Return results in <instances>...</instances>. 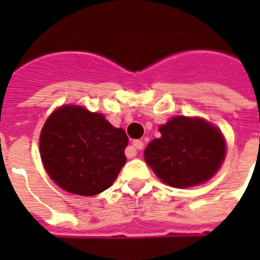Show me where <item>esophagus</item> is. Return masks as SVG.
<instances>
[{
  "instance_id": "1",
  "label": "esophagus",
  "mask_w": 260,
  "mask_h": 260,
  "mask_svg": "<svg viewBox=\"0 0 260 260\" xmlns=\"http://www.w3.org/2000/svg\"><path fill=\"white\" fill-rule=\"evenodd\" d=\"M143 146H145V143L142 141H134L132 146H131L129 150H128V156H129V157H134L136 154V149H143Z\"/></svg>"
}]
</instances>
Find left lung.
Returning a JSON list of instances; mask_svg holds the SVG:
<instances>
[{
    "mask_svg": "<svg viewBox=\"0 0 260 260\" xmlns=\"http://www.w3.org/2000/svg\"><path fill=\"white\" fill-rule=\"evenodd\" d=\"M145 149V160L164 184L189 188L217 173L225 156L221 132L202 118L174 117Z\"/></svg>",
    "mask_w": 260,
    "mask_h": 260,
    "instance_id": "1",
    "label": "left lung"
}]
</instances>
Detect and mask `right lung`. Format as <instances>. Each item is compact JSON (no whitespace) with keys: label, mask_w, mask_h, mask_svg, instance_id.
Masks as SVG:
<instances>
[{"label":"right lung","mask_w":260,"mask_h":260,"mask_svg":"<svg viewBox=\"0 0 260 260\" xmlns=\"http://www.w3.org/2000/svg\"><path fill=\"white\" fill-rule=\"evenodd\" d=\"M128 136L103 114L79 106L57 108L40 134V156L51 180L67 192L93 196L113 185L126 161Z\"/></svg>","instance_id":"right-lung-1"}]
</instances>
